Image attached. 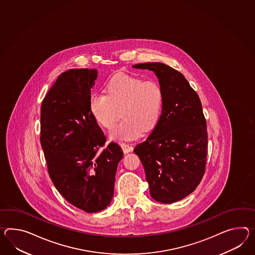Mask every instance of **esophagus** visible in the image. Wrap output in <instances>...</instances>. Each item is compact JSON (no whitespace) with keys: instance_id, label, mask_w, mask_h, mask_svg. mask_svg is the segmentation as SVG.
<instances>
[{"instance_id":"esophagus-1","label":"esophagus","mask_w":255,"mask_h":255,"mask_svg":"<svg viewBox=\"0 0 255 255\" xmlns=\"http://www.w3.org/2000/svg\"><path fill=\"white\" fill-rule=\"evenodd\" d=\"M121 146H122L123 151L125 152V154H127V153H129V152H131L132 149H133L132 145H131V144H129V143H121Z\"/></svg>"}]
</instances>
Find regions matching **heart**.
I'll return each mask as SVG.
<instances>
[{"instance_id":"1","label":"heart","mask_w":255,"mask_h":255,"mask_svg":"<svg viewBox=\"0 0 255 255\" xmlns=\"http://www.w3.org/2000/svg\"><path fill=\"white\" fill-rule=\"evenodd\" d=\"M106 91L107 95H91L89 111L97 123L107 129L113 128L122 113L125 119L112 130L113 139L135 138L157 125L164 100L157 82L120 74L109 81Z\"/></svg>"}]
</instances>
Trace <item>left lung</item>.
<instances>
[{
  "instance_id": "8db88e82",
  "label": "left lung",
  "mask_w": 255,
  "mask_h": 255,
  "mask_svg": "<svg viewBox=\"0 0 255 255\" xmlns=\"http://www.w3.org/2000/svg\"><path fill=\"white\" fill-rule=\"evenodd\" d=\"M153 71L163 91L161 116L133 152L143 164L150 195L172 204L198 186L205 174L207 130L198 95L180 72L161 62L132 65Z\"/></svg>"
}]
</instances>
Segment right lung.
I'll return each mask as SVG.
<instances>
[{
    "label": "right lung",
    "mask_w": 255,
    "mask_h": 255,
    "mask_svg": "<svg viewBox=\"0 0 255 255\" xmlns=\"http://www.w3.org/2000/svg\"><path fill=\"white\" fill-rule=\"evenodd\" d=\"M96 69H71L58 76L40 112V143L57 191L87 213L110 205L124 152L106 137L89 111Z\"/></svg>",
    "instance_id": "right-lung-1"
}]
</instances>
